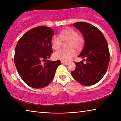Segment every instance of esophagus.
Instances as JSON below:
<instances>
[{
	"instance_id": "1",
	"label": "esophagus",
	"mask_w": 121,
	"mask_h": 121,
	"mask_svg": "<svg viewBox=\"0 0 121 121\" xmlns=\"http://www.w3.org/2000/svg\"><path fill=\"white\" fill-rule=\"evenodd\" d=\"M61 63H63V64H64V65H68L69 63L68 62H65V61H61Z\"/></svg>"
}]
</instances>
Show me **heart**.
Instances as JSON below:
<instances>
[{
    "instance_id": "1",
    "label": "heart",
    "mask_w": 121,
    "mask_h": 121,
    "mask_svg": "<svg viewBox=\"0 0 121 121\" xmlns=\"http://www.w3.org/2000/svg\"><path fill=\"white\" fill-rule=\"evenodd\" d=\"M62 40L66 42L68 48L62 49L54 53L56 59L62 61H69L75 56L76 52L74 48L79 50L83 46L84 39L73 28H67L59 32V36L54 35L51 39V45L53 50H56L62 45Z\"/></svg>"
}]
</instances>
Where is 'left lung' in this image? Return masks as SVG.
Returning <instances> with one entry per match:
<instances>
[{"instance_id": "8db88e82", "label": "left lung", "mask_w": 121, "mask_h": 121, "mask_svg": "<svg viewBox=\"0 0 121 121\" xmlns=\"http://www.w3.org/2000/svg\"><path fill=\"white\" fill-rule=\"evenodd\" d=\"M73 26L84 38L85 45L78 57L84 59L86 63L83 61L75 62L76 69L71 73L82 85H94L102 78L109 65L110 53L107 40L99 29L91 24L79 22Z\"/></svg>"}]
</instances>
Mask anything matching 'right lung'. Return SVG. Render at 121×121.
Here are the masks:
<instances>
[{"mask_svg":"<svg viewBox=\"0 0 121 121\" xmlns=\"http://www.w3.org/2000/svg\"><path fill=\"white\" fill-rule=\"evenodd\" d=\"M52 28L42 26L26 32L15 48L14 63L22 80L29 86L41 89L53 80L60 60L50 61L53 53Z\"/></svg>","mask_w":121,"mask_h":121,"instance_id":"1","label":"right lung"}]
</instances>
